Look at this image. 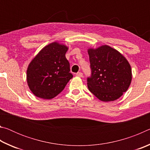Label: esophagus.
<instances>
[{
	"instance_id": "34e87169",
	"label": "esophagus",
	"mask_w": 150,
	"mask_h": 150,
	"mask_svg": "<svg viewBox=\"0 0 150 150\" xmlns=\"http://www.w3.org/2000/svg\"><path fill=\"white\" fill-rule=\"evenodd\" d=\"M76 76H77V77H82L83 76V73H81V72H78L77 74H76Z\"/></svg>"
}]
</instances>
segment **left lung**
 Wrapping results in <instances>:
<instances>
[{
	"label": "left lung",
	"instance_id": "8db88e82",
	"mask_svg": "<svg viewBox=\"0 0 150 150\" xmlns=\"http://www.w3.org/2000/svg\"><path fill=\"white\" fill-rule=\"evenodd\" d=\"M92 74L87 79L91 93L103 102L118 99L128 90L132 81L130 63L118 50L108 45L88 48Z\"/></svg>",
	"mask_w": 150,
	"mask_h": 150
}]
</instances>
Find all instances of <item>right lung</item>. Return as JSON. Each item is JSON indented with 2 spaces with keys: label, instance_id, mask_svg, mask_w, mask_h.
Listing matches in <instances>:
<instances>
[{
  "label": "right lung",
  "instance_id": "1",
  "mask_svg": "<svg viewBox=\"0 0 150 150\" xmlns=\"http://www.w3.org/2000/svg\"><path fill=\"white\" fill-rule=\"evenodd\" d=\"M68 47L58 42L45 45L30 63L26 71L29 88L37 97L52 99L73 77L65 54Z\"/></svg>",
  "mask_w": 150,
  "mask_h": 150
}]
</instances>
